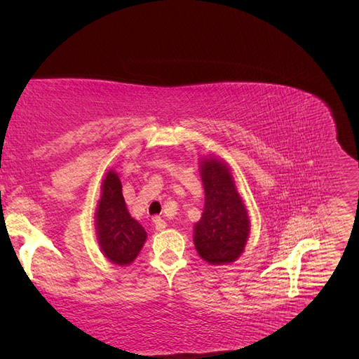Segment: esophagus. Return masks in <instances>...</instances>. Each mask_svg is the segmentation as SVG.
I'll list each match as a JSON object with an SVG mask.
<instances>
[{
    "label": "esophagus",
    "instance_id": "34e87169",
    "mask_svg": "<svg viewBox=\"0 0 359 359\" xmlns=\"http://www.w3.org/2000/svg\"><path fill=\"white\" fill-rule=\"evenodd\" d=\"M154 226H156L157 231H165L168 224H166L165 220L161 219V217H156V219H154Z\"/></svg>",
    "mask_w": 359,
    "mask_h": 359
}]
</instances>
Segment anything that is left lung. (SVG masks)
I'll return each instance as SVG.
<instances>
[{
    "instance_id": "1",
    "label": "left lung",
    "mask_w": 359,
    "mask_h": 359,
    "mask_svg": "<svg viewBox=\"0 0 359 359\" xmlns=\"http://www.w3.org/2000/svg\"><path fill=\"white\" fill-rule=\"evenodd\" d=\"M201 178L205 208L194 226V247L212 265L233 262L243 253L250 232L245 206L229 169L220 160H203Z\"/></svg>"
}]
</instances>
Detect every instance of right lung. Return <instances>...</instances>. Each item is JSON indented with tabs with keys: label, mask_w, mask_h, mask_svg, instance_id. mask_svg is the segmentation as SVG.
Here are the masks:
<instances>
[{
	"label": "right lung",
	"mask_w": 359,
	"mask_h": 359,
	"mask_svg": "<svg viewBox=\"0 0 359 359\" xmlns=\"http://www.w3.org/2000/svg\"><path fill=\"white\" fill-rule=\"evenodd\" d=\"M95 219L104 256L116 265L132 264L147 240V232L128 214L121 181L114 170L106 173Z\"/></svg>",
	"instance_id": "1"
}]
</instances>
